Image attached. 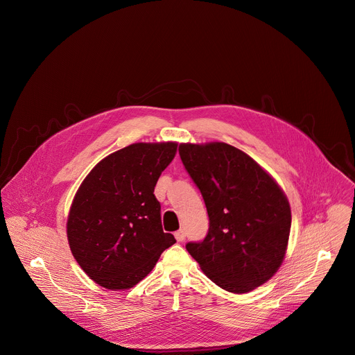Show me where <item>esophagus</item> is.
Returning a JSON list of instances; mask_svg holds the SVG:
<instances>
[{"label": "esophagus", "mask_w": 355, "mask_h": 355, "mask_svg": "<svg viewBox=\"0 0 355 355\" xmlns=\"http://www.w3.org/2000/svg\"><path fill=\"white\" fill-rule=\"evenodd\" d=\"M174 236H175L177 241H184V240H185V232H184V230H178V232H175V233H174Z\"/></svg>", "instance_id": "esophagus-1"}]
</instances>
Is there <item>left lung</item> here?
Segmentation results:
<instances>
[{
	"instance_id": "obj_1",
	"label": "left lung",
	"mask_w": 355,
	"mask_h": 355,
	"mask_svg": "<svg viewBox=\"0 0 355 355\" xmlns=\"http://www.w3.org/2000/svg\"><path fill=\"white\" fill-rule=\"evenodd\" d=\"M185 170L205 200L209 230L185 247L218 286L245 293L281 267L291 232V207L277 181L244 151L223 143H181Z\"/></svg>"
}]
</instances>
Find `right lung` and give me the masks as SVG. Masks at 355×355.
<instances>
[{
  "mask_svg": "<svg viewBox=\"0 0 355 355\" xmlns=\"http://www.w3.org/2000/svg\"><path fill=\"white\" fill-rule=\"evenodd\" d=\"M175 141L133 143L101 160L77 189L67 218L73 257L98 285L129 289L175 243L164 233L155 187Z\"/></svg>",
  "mask_w": 355,
  "mask_h": 355,
  "instance_id": "1",
  "label": "right lung"
}]
</instances>
